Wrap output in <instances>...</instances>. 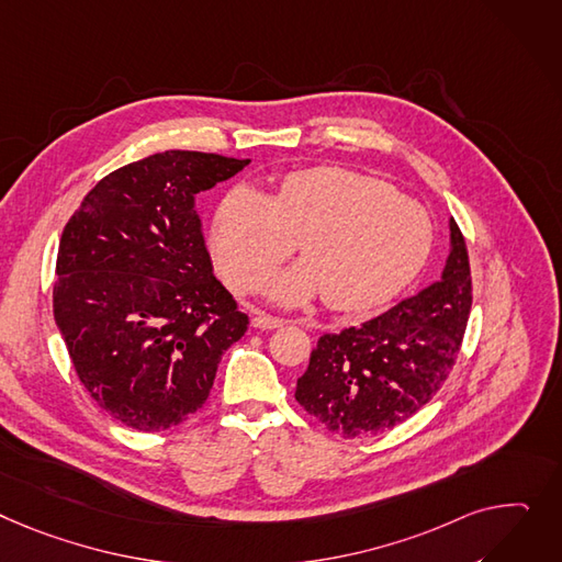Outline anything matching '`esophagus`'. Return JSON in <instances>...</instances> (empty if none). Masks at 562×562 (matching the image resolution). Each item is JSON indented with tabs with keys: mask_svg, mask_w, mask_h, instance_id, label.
<instances>
[{
	"mask_svg": "<svg viewBox=\"0 0 562 562\" xmlns=\"http://www.w3.org/2000/svg\"><path fill=\"white\" fill-rule=\"evenodd\" d=\"M282 325H284L282 318L269 316L265 312H255V316H252V327H257V329H276V327H282Z\"/></svg>",
	"mask_w": 562,
	"mask_h": 562,
	"instance_id": "obj_1",
	"label": "esophagus"
}]
</instances>
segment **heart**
I'll list each match as a JSON object with an SVG mask.
<instances>
[{
  "label": "heart",
  "instance_id": "obj_1",
  "mask_svg": "<svg viewBox=\"0 0 562 562\" xmlns=\"http://www.w3.org/2000/svg\"><path fill=\"white\" fill-rule=\"evenodd\" d=\"M212 250L226 280L255 289L301 241L305 265L273 276L267 295L331 310H366L397 293L431 248L429 214L378 178L312 167L282 178L276 196L237 184L214 212Z\"/></svg>",
  "mask_w": 562,
  "mask_h": 562
}]
</instances>
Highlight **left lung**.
Listing matches in <instances>:
<instances>
[{
  "instance_id": "obj_1",
  "label": "left lung",
  "mask_w": 562,
  "mask_h": 562,
  "mask_svg": "<svg viewBox=\"0 0 562 562\" xmlns=\"http://www.w3.org/2000/svg\"><path fill=\"white\" fill-rule=\"evenodd\" d=\"M470 307L468 248L450 218V255L440 280L359 327L323 334L305 375L297 378L295 400L344 438L393 429L450 375Z\"/></svg>"
}]
</instances>
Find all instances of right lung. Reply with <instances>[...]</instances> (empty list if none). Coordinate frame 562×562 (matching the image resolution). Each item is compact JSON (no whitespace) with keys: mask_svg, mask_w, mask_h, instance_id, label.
<instances>
[{"mask_svg":"<svg viewBox=\"0 0 562 562\" xmlns=\"http://www.w3.org/2000/svg\"><path fill=\"white\" fill-rule=\"evenodd\" d=\"M250 160L165 151L99 180L60 237L54 318L92 400L137 431L205 404L248 316L214 273L194 199Z\"/></svg>","mask_w":562,"mask_h":562,"instance_id":"right-lung-1","label":"right lung"}]
</instances>
